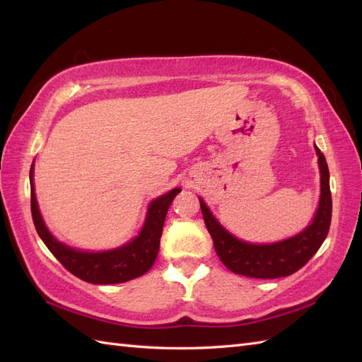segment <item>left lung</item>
Segmentation results:
<instances>
[{"mask_svg":"<svg viewBox=\"0 0 362 362\" xmlns=\"http://www.w3.org/2000/svg\"><path fill=\"white\" fill-rule=\"evenodd\" d=\"M320 169V201L311 224L303 232L274 244H250L228 233L209 206L199 197L205 226L213 238L214 250L224 266L235 274L252 279H280L297 272L314 257L328 235L332 224V191L328 165L317 146Z\"/></svg>","mask_w":362,"mask_h":362,"instance_id":"left-lung-1","label":"left lung"}]
</instances>
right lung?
<instances>
[{
  "instance_id": "1",
  "label": "right lung",
  "mask_w": 362,
  "mask_h": 362,
  "mask_svg": "<svg viewBox=\"0 0 362 362\" xmlns=\"http://www.w3.org/2000/svg\"><path fill=\"white\" fill-rule=\"evenodd\" d=\"M30 213L38 236L46 247L78 279L93 284H115L134 280L141 276L152 267L160 249V238L169 205L180 193V188H174L169 193L160 196L149 204L141 232L132 241L118 249L105 252H83L68 247L57 241L46 228L43 218L38 210L34 191V165L30 166Z\"/></svg>"
}]
</instances>
